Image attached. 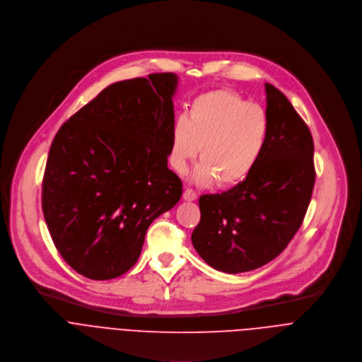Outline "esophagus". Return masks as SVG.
I'll return each mask as SVG.
<instances>
[{
	"instance_id": "obj_1",
	"label": "esophagus",
	"mask_w": 362,
	"mask_h": 362,
	"mask_svg": "<svg viewBox=\"0 0 362 362\" xmlns=\"http://www.w3.org/2000/svg\"><path fill=\"white\" fill-rule=\"evenodd\" d=\"M197 197H198L197 192H195L194 189H191V188H187V189L184 191V194H182L184 201H195Z\"/></svg>"
}]
</instances>
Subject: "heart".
Returning <instances> with one entry per match:
<instances>
[{
    "label": "heart",
    "instance_id": "obj_1",
    "mask_svg": "<svg viewBox=\"0 0 362 362\" xmlns=\"http://www.w3.org/2000/svg\"><path fill=\"white\" fill-rule=\"evenodd\" d=\"M268 138L265 108L230 90H212L195 97L188 115L174 121L168 161L175 173L184 174L199 153L202 160L191 174L197 185L216 180L221 185H235L254 171Z\"/></svg>",
    "mask_w": 362,
    "mask_h": 362
}]
</instances>
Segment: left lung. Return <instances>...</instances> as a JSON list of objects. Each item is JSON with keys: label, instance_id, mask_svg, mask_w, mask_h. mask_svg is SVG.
Instances as JSON below:
<instances>
[{"label": "left lung", "instance_id": "1", "mask_svg": "<svg viewBox=\"0 0 362 362\" xmlns=\"http://www.w3.org/2000/svg\"><path fill=\"white\" fill-rule=\"evenodd\" d=\"M269 138L254 171L234 188L201 195L191 235L212 268L238 274L278 257L298 231L315 182L313 135L288 98L265 84Z\"/></svg>", "mask_w": 362, "mask_h": 362}]
</instances>
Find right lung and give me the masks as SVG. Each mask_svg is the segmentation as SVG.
Instances as JSON below:
<instances>
[{
	"mask_svg": "<svg viewBox=\"0 0 362 362\" xmlns=\"http://www.w3.org/2000/svg\"><path fill=\"white\" fill-rule=\"evenodd\" d=\"M177 86L173 72L114 83L51 144L44 218L65 262L90 279L125 274L151 223L182 195L168 168Z\"/></svg>",
	"mask_w": 362,
	"mask_h": 362,
	"instance_id": "right-lung-1",
	"label": "right lung"
}]
</instances>
